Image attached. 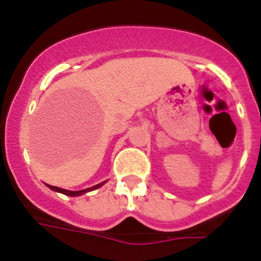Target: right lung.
Here are the masks:
<instances>
[{
    "instance_id": "1",
    "label": "right lung",
    "mask_w": 261,
    "mask_h": 261,
    "mask_svg": "<svg viewBox=\"0 0 261 261\" xmlns=\"http://www.w3.org/2000/svg\"><path fill=\"white\" fill-rule=\"evenodd\" d=\"M103 183L100 184H96V186L91 187V188H87V190H82V191H68V190H62V188H59V187H55V186H48L52 191H56V192H60V193H64V195L66 196H81L84 195V193L89 192V191H94L96 190V188H99V187H102Z\"/></svg>"
}]
</instances>
